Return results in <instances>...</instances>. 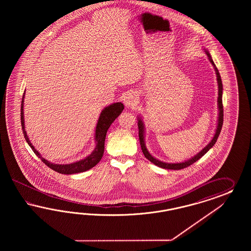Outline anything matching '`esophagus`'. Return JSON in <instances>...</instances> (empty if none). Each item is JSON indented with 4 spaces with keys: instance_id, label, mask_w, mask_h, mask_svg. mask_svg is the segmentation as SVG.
Returning <instances> with one entry per match:
<instances>
[{
    "instance_id": "obj_1",
    "label": "esophagus",
    "mask_w": 251,
    "mask_h": 251,
    "mask_svg": "<svg viewBox=\"0 0 251 251\" xmlns=\"http://www.w3.org/2000/svg\"><path fill=\"white\" fill-rule=\"evenodd\" d=\"M123 102L127 107L136 106L139 103V97H138L136 92H128L123 98Z\"/></svg>"
}]
</instances>
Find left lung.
<instances>
[{
	"label": "left lung",
	"mask_w": 251,
	"mask_h": 251,
	"mask_svg": "<svg viewBox=\"0 0 251 251\" xmlns=\"http://www.w3.org/2000/svg\"><path fill=\"white\" fill-rule=\"evenodd\" d=\"M205 50V53L207 54L209 61H211V63L213 64L214 70H215V74H216V77H217V83H218V110H219V114H218V123H217V128L215 129V133L213 136L212 141L206 145L205 147L201 151L198 152L197 154L193 157H191L190 159L184 161L182 163H165L162 162L160 160L154 158L152 156V154L148 152V150L146 149L145 143V125L144 122L142 121L141 118H138V128H139V139H140V144H141V147H142V151L144 152L145 157L149 160L150 162H152V164H154L157 167L165 168V169H173V170H178V169H182L185 167H188L190 165H192L193 163H195L196 161L200 159L201 157H202L206 152H208L213 145H215L219 134H220L221 129L223 127V122H224V107H223V100H222V96H223V84H222V80H221L220 74L218 69L216 68L214 62H213V59L211 57V54L209 53L208 50Z\"/></svg>",
	"instance_id": "left-lung-1"
}]
</instances>
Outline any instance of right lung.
<instances>
[{"label":"right lung","mask_w":251,"mask_h":251,"mask_svg":"<svg viewBox=\"0 0 251 251\" xmlns=\"http://www.w3.org/2000/svg\"><path fill=\"white\" fill-rule=\"evenodd\" d=\"M24 98H25V93H24L23 99H22V104H21V125H22V129H23L24 137L26 141V143L30 146L33 150L38 156V158L47 165L50 168H51L54 171L64 174V175H71V174H75V173H81L84 172L92 167H95L99 161L102 158L103 153H104V149H105V139H106V131L112 122L121 115L122 110L124 109V106L122 102L118 103H113L109 106H106L102 111L101 114L99 116V122L96 127V133H95V141H96V148L94 151L89 154L87 157L84 159L76 161L75 163L72 164H66V165H59V164H52L50 161L43 158L40 153L35 149V147L31 144L29 141V138L26 135L25 129V120H24Z\"/></svg>","instance_id":"add662e5"}]
</instances>
